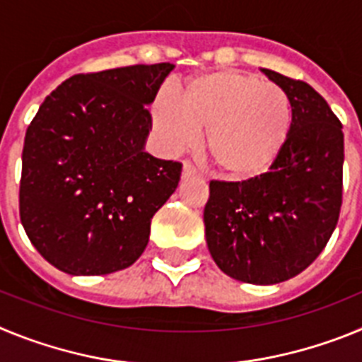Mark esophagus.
<instances>
[{"instance_id":"34e87169","label":"esophagus","mask_w":362,"mask_h":362,"mask_svg":"<svg viewBox=\"0 0 362 362\" xmlns=\"http://www.w3.org/2000/svg\"><path fill=\"white\" fill-rule=\"evenodd\" d=\"M197 177H199V172L196 170V166L190 165V163H185L181 179H183V181H188V179H197Z\"/></svg>"}]
</instances>
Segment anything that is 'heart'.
Returning a JSON list of instances; mask_svg holds the SVG:
<instances>
[{
	"label": "heart",
	"mask_w": 362,
	"mask_h": 362,
	"mask_svg": "<svg viewBox=\"0 0 362 362\" xmlns=\"http://www.w3.org/2000/svg\"><path fill=\"white\" fill-rule=\"evenodd\" d=\"M293 110L283 88L241 70L190 79L181 98L159 94L152 124L166 150L192 145L204 130V153L217 175L248 181L277 161L292 134Z\"/></svg>",
	"instance_id": "1"
}]
</instances>
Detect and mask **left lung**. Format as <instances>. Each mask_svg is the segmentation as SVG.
I'll return each instance as SVG.
<instances>
[{
	"label": "left lung",
	"instance_id": "obj_1",
	"mask_svg": "<svg viewBox=\"0 0 362 362\" xmlns=\"http://www.w3.org/2000/svg\"><path fill=\"white\" fill-rule=\"evenodd\" d=\"M290 98V139L268 172L248 181H210L204 235L232 279L277 284L317 259L343 203V124L308 83L261 69Z\"/></svg>",
	"mask_w": 362,
	"mask_h": 362
}]
</instances>
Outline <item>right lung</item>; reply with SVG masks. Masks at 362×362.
<instances>
[{
	"label": "right lung",
	"instance_id": "right-lung-1",
	"mask_svg": "<svg viewBox=\"0 0 362 362\" xmlns=\"http://www.w3.org/2000/svg\"><path fill=\"white\" fill-rule=\"evenodd\" d=\"M172 63L78 74L28 124L19 217L36 250L70 276L124 270L177 188L181 163L145 152L146 110Z\"/></svg>",
	"mask_w": 362,
	"mask_h": 362
}]
</instances>
